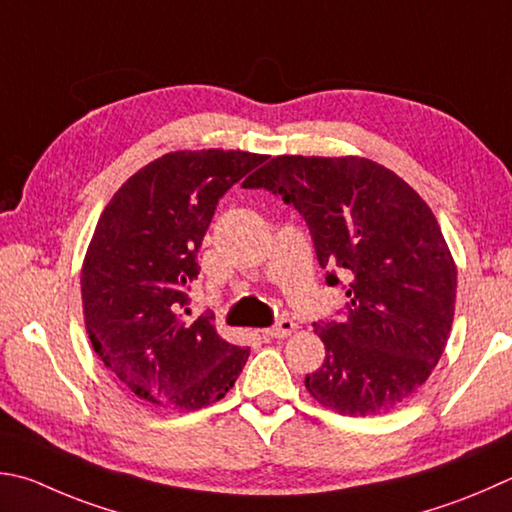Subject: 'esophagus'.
<instances>
[{
    "mask_svg": "<svg viewBox=\"0 0 512 512\" xmlns=\"http://www.w3.org/2000/svg\"><path fill=\"white\" fill-rule=\"evenodd\" d=\"M293 329H295V322L293 320L280 318V320H277V324H273V327L264 329V336L266 338H286V336H291Z\"/></svg>",
    "mask_w": 512,
    "mask_h": 512,
    "instance_id": "obj_1",
    "label": "esophagus"
}]
</instances>
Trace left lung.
<instances>
[{
    "instance_id": "8db88e82",
    "label": "left lung",
    "mask_w": 512,
    "mask_h": 512,
    "mask_svg": "<svg viewBox=\"0 0 512 512\" xmlns=\"http://www.w3.org/2000/svg\"><path fill=\"white\" fill-rule=\"evenodd\" d=\"M293 206L329 286L347 288L342 320L315 322L327 356L304 385L345 416L405 403L448 342L457 266L427 203L392 170L360 156H275L241 183Z\"/></svg>"
}]
</instances>
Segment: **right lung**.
Returning a JSON list of instances; mask_svg holds the SVG:
<instances>
[{"label":"right lung","mask_w":512,"mask_h":512,"mask_svg":"<svg viewBox=\"0 0 512 512\" xmlns=\"http://www.w3.org/2000/svg\"><path fill=\"white\" fill-rule=\"evenodd\" d=\"M250 152H172L123 183L102 210L82 264L91 345L138 401L192 412L235 385L248 349L219 336L212 315L194 322L188 284L217 203L262 165Z\"/></svg>","instance_id":"obj_1"}]
</instances>
